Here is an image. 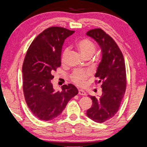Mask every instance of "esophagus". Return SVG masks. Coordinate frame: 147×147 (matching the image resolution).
<instances>
[{
  "mask_svg": "<svg viewBox=\"0 0 147 147\" xmlns=\"http://www.w3.org/2000/svg\"><path fill=\"white\" fill-rule=\"evenodd\" d=\"M78 94H79L80 95H82V96H84V95L86 94L85 91H84V90H82V89L78 90Z\"/></svg>",
  "mask_w": 147,
  "mask_h": 147,
  "instance_id": "1",
  "label": "esophagus"
}]
</instances>
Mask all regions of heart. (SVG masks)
I'll list each match as a JSON object with an SVG mask.
<instances>
[{
  "mask_svg": "<svg viewBox=\"0 0 147 147\" xmlns=\"http://www.w3.org/2000/svg\"><path fill=\"white\" fill-rule=\"evenodd\" d=\"M77 47L80 52L84 57L88 56H92L95 53L96 47L93 42L88 38H83L77 42ZM68 49H66L63 55V61L65 59V56L68 53ZM88 72L76 70L71 75V80L78 86H82L85 83L86 78H88Z\"/></svg>",
  "mask_w": 147,
  "mask_h": 147,
  "instance_id": "1",
  "label": "heart"
}]
</instances>
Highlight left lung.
Here are the masks:
<instances>
[{"mask_svg": "<svg viewBox=\"0 0 147 147\" xmlns=\"http://www.w3.org/2000/svg\"><path fill=\"white\" fill-rule=\"evenodd\" d=\"M100 47L102 58L97 67L95 77L97 83L102 82V95L90 96L92 105L86 111L88 118L96 123H104L118 112L125 95L127 79L125 60L115 40L100 28L86 32Z\"/></svg>", "mask_w": 147, "mask_h": 147, "instance_id": "obj_1", "label": "left lung"}]
</instances>
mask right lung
Returning a JSON list of instances; mask_svg holds the SVG:
<instances>
[{"label":"right lung","mask_w":147,"mask_h":147,"mask_svg":"<svg viewBox=\"0 0 147 147\" xmlns=\"http://www.w3.org/2000/svg\"><path fill=\"white\" fill-rule=\"evenodd\" d=\"M74 32L59 26L47 28L35 38L26 52L22 70L24 98L32 114L42 121L57 118L78 93L72 84L56 91L51 82L52 73L61 67L65 40Z\"/></svg>","instance_id":"obj_1"}]
</instances>
